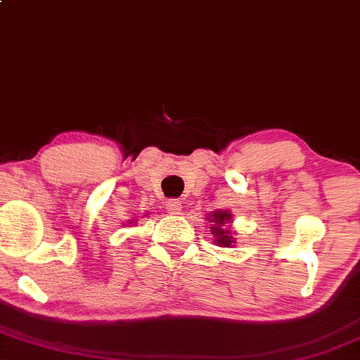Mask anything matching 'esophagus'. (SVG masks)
<instances>
[{
  "label": "esophagus",
  "instance_id": "1",
  "mask_svg": "<svg viewBox=\"0 0 360 360\" xmlns=\"http://www.w3.org/2000/svg\"><path fill=\"white\" fill-rule=\"evenodd\" d=\"M166 206L171 214H179L181 210H183V202H181L179 199H171V201H167Z\"/></svg>",
  "mask_w": 360,
  "mask_h": 360
}]
</instances>
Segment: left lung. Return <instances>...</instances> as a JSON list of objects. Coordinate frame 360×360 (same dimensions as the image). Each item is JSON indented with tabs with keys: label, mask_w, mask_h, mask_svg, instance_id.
<instances>
[{
	"label": "left lung",
	"mask_w": 360,
	"mask_h": 360,
	"mask_svg": "<svg viewBox=\"0 0 360 360\" xmlns=\"http://www.w3.org/2000/svg\"><path fill=\"white\" fill-rule=\"evenodd\" d=\"M211 223V235L214 238V243L229 248L235 245V238H233L231 229L226 228L228 223H231V213L228 211H213L210 218H206Z\"/></svg>",
	"instance_id": "1"
}]
</instances>
